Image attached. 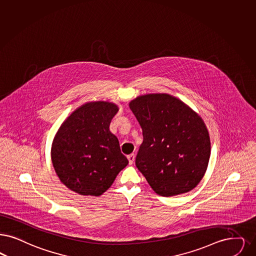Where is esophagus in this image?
I'll list each match as a JSON object with an SVG mask.
<instances>
[{
    "mask_svg": "<svg viewBox=\"0 0 256 256\" xmlns=\"http://www.w3.org/2000/svg\"><path fill=\"white\" fill-rule=\"evenodd\" d=\"M128 163L130 164H132L134 160H135V155L134 154H130V155H128Z\"/></svg>",
    "mask_w": 256,
    "mask_h": 256,
    "instance_id": "34e87169",
    "label": "esophagus"
}]
</instances>
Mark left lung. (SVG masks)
<instances>
[{"label": "left lung", "mask_w": 256, "mask_h": 256, "mask_svg": "<svg viewBox=\"0 0 256 256\" xmlns=\"http://www.w3.org/2000/svg\"><path fill=\"white\" fill-rule=\"evenodd\" d=\"M143 130L135 164L157 194L170 197L194 190L210 156L203 119L166 93L141 95L130 102Z\"/></svg>", "instance_id": "left-lung-1"}]
</instances>
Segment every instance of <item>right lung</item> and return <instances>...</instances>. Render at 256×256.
<instances>
[{
  "mask_svg": "<svg viewBox=\"0 0 256 256\" xmlns=\"http://www.w3.org/2000/svg\"><path fill=\"white\" fill-rule=\"evenodd\" d=\"M117 104L86 102L64 121L52 146V161L60 181L81 195L100 196L128 161L110 124Z\"/></svg>",
  "mask_w": 256,
  "mask_h": 256,
  "instance_id": "right-lung-1",
  "label": "right lung"
}]
</instances>
